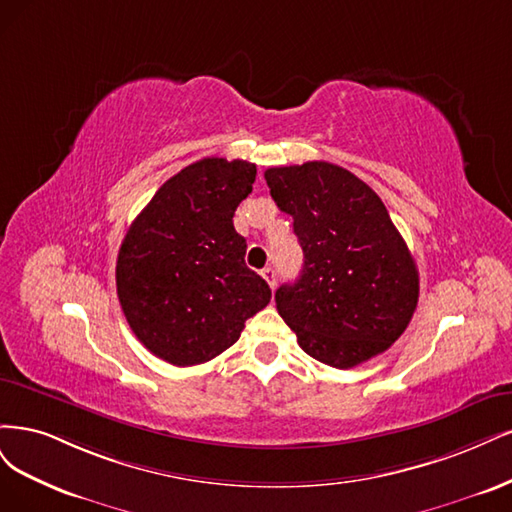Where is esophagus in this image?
I'll list each match as a JSON object with an SVG mask.
<instances>
[{
  "mask_svg": "<svg viewBox=\"0 0 512 512\" xmlns=\"http://www.w3.org/2000/svg\"><path fill=\"white\" fill-rule=\"evenodd\" d=\"M261 276L266 278V283L270 285V289L276 287V270H274V268H263V270H261Z\"/></svg>",
  "mask_w": 512,
  "mask_h": 512,
  "instance_id": "1",
  "label": "esophagus"
}]
</instances>
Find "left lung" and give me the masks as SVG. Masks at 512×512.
Returning a JSON list of instances; mask_svg holds the SVG:
<instances>
[{
    "mask_svg": "<svg viewBox=\"0 0 512 512\" xmlns=\"http://www.w3.org/2000/svg\"><path fill=\"white\" fill-rule=\"evenodd\" d=\"M263 176L304 251L300 278L274 295L304 353L346 370L387 351L417 308L419 272L381 197L327 161Z\"/></svg>",
    "mask_w": 512,
    "mask_h": 512,
    "instance_id": "left-lung-1",
    "label": "left lung"
}]
</instances>
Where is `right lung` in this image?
Masks as SVG:
<instances>
[{"label":"right lung","instance_id":"right-lung-1","mask_svg":"<svg viewBox=\"0 0 512 512\" xmlns=\"http://www.w3.org/2000/svg\"><path fill=\"white\" fill-rule=\"evenodd\" d=\"M255 163L206 157L159 187L129 225L117 293L131 332L172 366L229 349L272 291L246 268L234 212L253 191Z\"/></svg>","mask_w":512,"mask_h":512}]
</instances>
